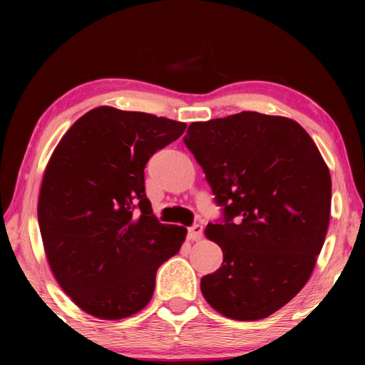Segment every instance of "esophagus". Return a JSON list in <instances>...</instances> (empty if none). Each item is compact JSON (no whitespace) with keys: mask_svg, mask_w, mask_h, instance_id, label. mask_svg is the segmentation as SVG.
<instances>
[{"mask_svg":"<svg viewBox=\"0 0 365 365\" xmlns=\"http://www.w3.org/2000/svg\"><path fill=\"white\" fill-rule=\"evenodd\" d=\"M202 226L200 224H195V226H191L188 229V238L191 240V242H199L200 238H202Z\"/></svg>","mask_w":365,"mask_h":365,"instance_id":"esophagus-1","label":"esophagus"}]
</instances>
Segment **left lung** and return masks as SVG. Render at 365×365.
Here are the masks:
<instances>
[{
  "mask_svg": "<svg viewBox=\"0 0 365 365\" xmlns=\"http://www.w3.org/2000/svg\"><path fill=\"white\" fill-rule=\"evenodd\" d=\"M183 143L224 210L205 229L222 265L200 279L204 298L232 320L267 319L306 285L327 238V163L298 122L254 111L192 122Z\"/></svg>",
  "mask_w": 365,
  "mask_h": 365,
  "instance_id": "left-lung-1",
  "label": "left lung"
}]
</instances>
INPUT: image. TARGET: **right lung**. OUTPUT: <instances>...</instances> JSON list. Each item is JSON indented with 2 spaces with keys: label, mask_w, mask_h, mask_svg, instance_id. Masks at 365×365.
I'll use <instances>...</instances> for the list:
<instances>
[{
  "label": "right lung",
  "mask_w": 365,
  "mask_h": 365,
  "mask_svg": "<svg viewBox=\"0 0 365 365\" xmlns=\"http://www.w3.org/2000/svg\"><path fill=\"white\" fill-rule=\"evenodd\" d=\"M187 123L98 106L76 120L51 153L37 218L46 260L71 299L102 320L141 311L163 262L187 229L161 224L145 196L152 155Z\"/></svg>",
  "instance_id": "1"
}]
</instances>
